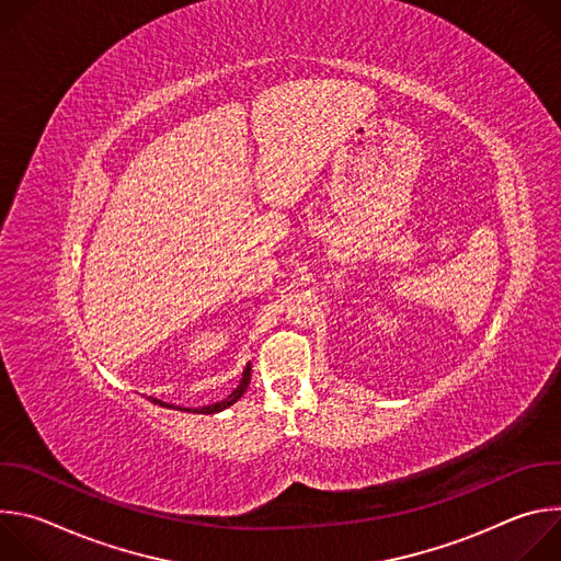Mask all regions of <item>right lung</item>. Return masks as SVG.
<instances>
[{
  "label": "right lung",
  "instance_id": "1",
  "mask_svg": "<svg viewBox=\"0 0 561 561\" xmlns=\"http://www.w3.org/2000/svg\"><path fill=\"white\" fill-rule=\"evenodd\" d=\"M249 383H251V364L244 368V375H242V379H239V383H237V388L226 397V399H221V402H217V404H210V407H202V409H195V411H191V413H206V415H210V413H219V411H224V409H228V407H232L239 397H242L244 392H247V388H249ZM152 404H159V407H169V404H164L162 399H154V397H148ZM173 407V404H171ZM182 411V409H180Z\"/></svg>",
  "mask_w": 561,
  "mask_h": 561
}]
</instances>
